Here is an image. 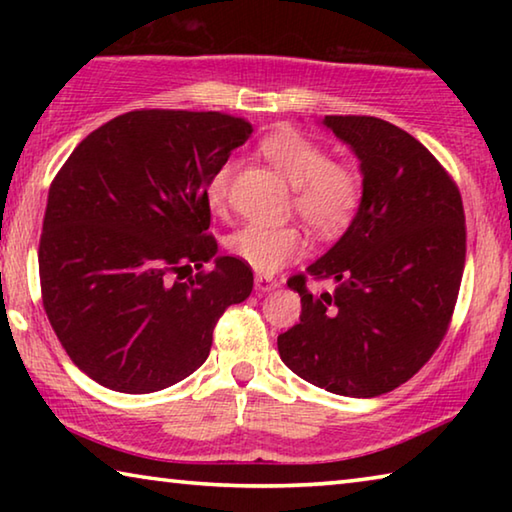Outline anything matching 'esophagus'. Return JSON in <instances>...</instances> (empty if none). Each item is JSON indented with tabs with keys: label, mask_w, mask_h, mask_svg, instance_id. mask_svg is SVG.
Listing matches in <instances>:
<instances>
[{
	"label": "esophagus",
	"mask_w": 512,
	"mask_h": 512,
	"mask_svg": "<svg viewBox=\"0 0 512 512\" xmlns=\"http://www.w3.org/2000/svg\"><path fill=\"white\" fill-rule=\"evenodd\" d=\"M277 287V280H273L271 275H255V289L259 293H266Z\"/></svg>",
	"instance_id": "obj_1"
}]
</instances>
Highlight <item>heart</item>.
I'll use <instances>...</instances> for the list:
<instances>
[{
	"label": "heart",
	"instance_id": "b5f03b06",
	"mask_svg": "<svg viewBox=\"0 0 512 512\" xmlns=\"http://www.w3.org/2000/svg\"><path fill=\"white\" fill-rule=\"evenodd\" d=\"M262 153L296 187V210L311 228L334 235L348 228L361 201L359 173L329 153L311 137L293 128L275 131L262 142ZM232 164L225 162L207 180L205 196L212 210L228 203ZM307 241L293 225L250 223L230 239V253L259 273H275L305 253Z\"/></svg>",
	"mask_w": 512,
	"mask_h": 512
}]
</instances>
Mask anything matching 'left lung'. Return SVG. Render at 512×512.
Listing matches in <instances>:
<instances>
[{
    "mask_svg": "<svg viewBox=\"0 0 512 512\" xmlns=\"http://www.w3.org/2000/svg\"><path fill=\"white\" fill-rule=\"evenodd\" d=\"M323 126L359 158L363 192L350 228L307 274L337 282L311 294L300 323L277 336L280 359L309 384L377 397L409 381L443 341L465 268V214L440 162L377 117L327 115Z\"/></svg>",
    "mask_w": 512,
    "mask_h": 512,
    "instance_id": "8db88e82",
    "label": "left lung"
}]
</instances>
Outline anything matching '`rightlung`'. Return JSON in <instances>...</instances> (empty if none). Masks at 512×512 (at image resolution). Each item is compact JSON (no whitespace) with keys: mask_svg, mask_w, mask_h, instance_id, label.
Returning <instances> with one entry per match:
<instances>
[{"mask_svg":"<svg viewBox=\"0 0 512 512\" xmlns=\"http://www.w3.org/2000/svg\"><path fill=\"white\" fill-rule=\"evenodd\" d=\"M250 133L221 112L133 110L58 171L38 248L42 305L97 384L131 395L178 384L205 363L223 311L250 296V266L205 235L207 180Z\"/></svg>","mask_w":512,"mask_h":512,"instance_id":"obj_1","label":"right lung"}]
</instances>
